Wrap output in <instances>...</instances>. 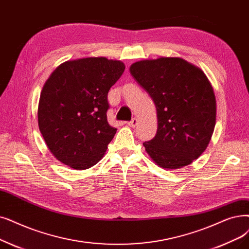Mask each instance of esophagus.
<instances>
[{
  "label": "esophagus",
  "instance_id": "obj_1",
  "mask_svg": "<svg viewBox=\"0 0 249 249\" xmlns=\"http://www.w3.org/2000/svg\"><path fill=\"white\" fill-rule=\"evenodd\" d=\"M136 124H137V120L135 118H133L130 122H127V125L130 126V127H135Z\"/></svg>",
  "mask_w": 249,
  "mask_h": 249
}]
</instances>
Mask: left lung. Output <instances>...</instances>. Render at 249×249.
Wrapping results in <instances>:
<instances>
[{
	"label": "left lung",
	"mask_w": 249,
	"mask_h": 249,
	"mask_svg": "<svg viewBox=\"0 0 249 249\" xmlns=\"http://www.w3.org/2000/svg\"><path fill=\"white\" fill-rule=\"evenodd\" d=\"M130 73L153 99L156 136L143 142L164 169L191 164L207 148L215 125V98L205 74L181 58H159L131 65Z\"/></svg>",
	"instance_id": "1"
}]
</instances>
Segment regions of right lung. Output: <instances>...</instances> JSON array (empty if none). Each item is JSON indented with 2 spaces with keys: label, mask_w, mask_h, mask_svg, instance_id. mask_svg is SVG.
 <instances>
[{
  "label": "right lung",
  "mask_w": 249,
  "mask_h": 249,
  "mask_svg": "<svg viewBox=\"0 0 249 249\" xmlns=\"http://www.w3.org/2000/svg\"><path fill=\"white\" fill-rule=\"evenodd\" d=\"M125 65L106 58L65 62L44 85L38 105V127L51 153L76 170L103 158L117 129L107 120V92Z\"/></svg>",
  "instance_id": "obj_1"
}]
</instances>
